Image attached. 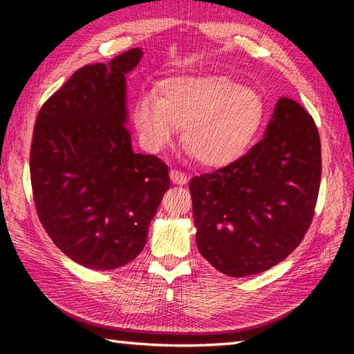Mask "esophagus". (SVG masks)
Instances as JSON below:
<instances>
[{"label": "esophagus", "mask_w": 354, "mask_h": 354, "mask_svg": "<svg viewBox=\"0 0 354 354\" xmlns=\"http://www.w3.org/2000/svg\"><path fill=\"white\" fill-rule=\"evenodd\" d=\"M170 178L175 184H185V183H187V175H185L184 171L178 170V169L170 170Z\"/></svg>", "instance_id": "esophagus-1"}]
</instances>
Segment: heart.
<instances>
[{
  "mask_svg": "<svg viewBox=\"0 0 354 354\" xmlns=\"http://www.w3.org/2000/svg\"><path fill=\"white\" fill-rule=\"evenodd\" d=\"M133 122L149 151H162L183 128L185 149L203 165L221 167L253 145L266 122V103L226 76L171 77L160 84L159 97H137Z\"/></svg>",
  "mask_w": 354,
  "mask_h": 354,
  "instance_id": "b5f03b06",
  "label": "heart"
}]
</instances>
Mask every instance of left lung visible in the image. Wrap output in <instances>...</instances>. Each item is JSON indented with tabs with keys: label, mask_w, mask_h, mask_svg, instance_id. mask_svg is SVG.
I'll list each match as a JSON object with an SVG mask.
<instances>
[{
	"label": "left lung",
	"mask_w": 354,
	"mask_h": 354,
	"mask_svg": "<svg viewBox=\"0 0 354 354\" xmlns=\"http://www.w3.org/2000/svg\"><path fill=\"white\" fill-rule=\"evenodd\" d=\"M322 178L314 118L281 98L263 139L234 162L189 184L201 256L232 278L266 272L306 234Z\"/></svg>",
	"instance_id": "obj_1"
}]
</instances>
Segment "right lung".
Returning a JSON list of instances; mask_svg holds the SVG:
<instances>
[{
  "label": "right lung",
  "instance_id": "1",
  "mask_svg": "<svg viewBox=\"0 0 354 354\" xmlns=\"http://www.w3.org/2000/svg\"><path fill=\"white\" fill-rule=\"evenodd\" d=\"M133 48L84 65L40 107L29 154L40 223L70 259L95 270L128 263L145 247L149 221L170 187L167 164L134 153L127 82Z\"/></svg>",
  "mask_w": 354,
  "mask_h": 354
}]
</instances>
